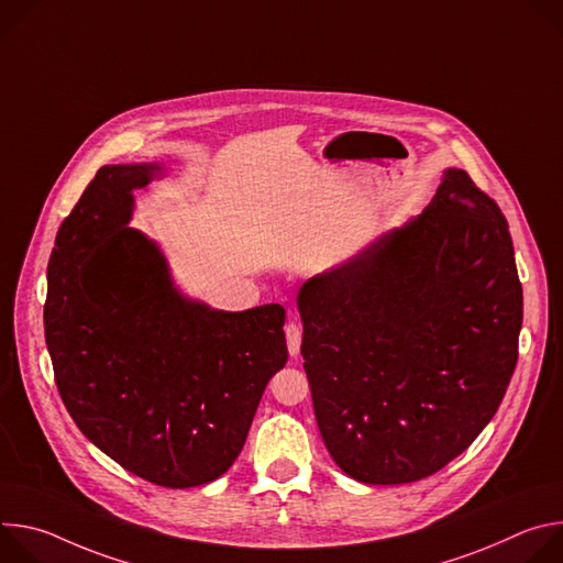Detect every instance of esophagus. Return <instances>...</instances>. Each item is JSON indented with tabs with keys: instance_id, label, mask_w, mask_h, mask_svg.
Listing matches in <instances>:
<instances>
[{
	"instance_id": "esophagus-1",
	"label": "esophagus",
	"mask_w": 563,
	"mask_h": 563,
	"mask_svg": "<svg viewBox=\"0 0 563 563\" xmlns=\"http://www.w3.org/2000/svg\"><path fill=\"white\" fill-rule=\"evenodd\" d=\"M285 336H287L289 356H298V352H300V341H302V330H300V325L294 323V320H289V323L285 325Z\"/></svg>"
}]
</instances>
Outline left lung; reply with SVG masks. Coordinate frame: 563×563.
Listing matches in <instances>:
<instances>
[{
    "mask_svg": "<svg viewBox=\"0 0 563 563\" xmlns=\"http://www.w3.org/2000/svg\"><path fill=\"white\" fill-rule=\"evenodd\" d=\"M305 372L336 465L361 484L426 478L499 410L523 294L508 222L463 169L432 202L302 283Z\"/></svg>",
    "mask_w": 563,
    "mask_h": 563,
    "instance_id": "8db88e82",
    "label": "left lung"
}]
</instances>
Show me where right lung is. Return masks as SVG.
Segmentation results:
<instances>
[{"mask_svg":"<svg viewBox=\"0 0 563 563\" xmlns=\"http://www.w3.org/2000/svg\"><path fill=\"white\" fill-rule=\"evenodd\" d=\"M165 165H107L48 261L46 347L64 406L124 470L165 488L224 474L269 378L287 363L285 309H213L183 294L155 240L129 227Z\"/></svg>","mask_w":563,"mask_h":563,"instance_id":"add662e5","label":"right lung"}]
</instances>
